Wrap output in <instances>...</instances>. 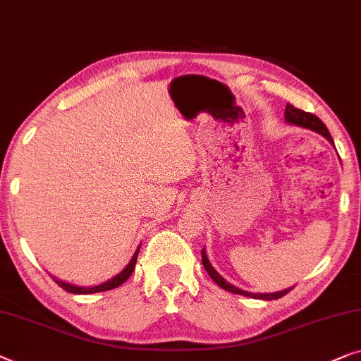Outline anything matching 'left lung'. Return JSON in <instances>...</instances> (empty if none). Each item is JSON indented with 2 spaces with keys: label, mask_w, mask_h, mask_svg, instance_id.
Wrapping results in <instances>:
<instances>
[{
  "label": "left lung",
  "mask_w": 361,
  "mask_h": 361,
  "mask_svg": "<svg viewBox=\"0 0 361 361\" xmlns=\"http://www.w3.org/2000/svg\"><path fill=\"white\" fill-rule=\"evenodd\" d=\"M285 120L286 123L290 125H296V127H302V128H310L312 132L322 135L324 138H327L329 142L334 145V140L331 137V133H329V130L326 125L322 123V120L319 117H316L314 114H310V112H305L301 111V109H296L291 106V104H286V109H285ZM202 262H203V267L208 271V275L212 276V280L215 281L218 286H221L223 290L226 291H231V293H236V295H244V296H249V298H255V300H265V301H271V300H279V298L285 296L288 291H291L293 286H290V288L286 290H281V291H275V293H250V291H245L238 288V286H234L229 283L223 279L221 275L218 274V271L213 269V265L210 264V260L207 257V252L205 249L202 250Z\"/></svg>",
  "instance_id": "8db88e82"
}]
</instances>
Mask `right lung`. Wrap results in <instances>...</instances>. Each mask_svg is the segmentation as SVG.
<instances>
[{
    "label": "right lung",
    "mask_w": 361,
    "mask_h": 361,
    "mask_svg": "<svg viewBox=\"0 0 361 361\" xmlns=\"http://www.w3.org/2000/svg\"><path fill=\"white\" fill-rule=\"evenodd\" d=\"M142 245V244H140ZM140 245L135 250L132 260H130L127 267H125L120 274H117L114 279L104 281L101 285H96V286H78V285H73V283H68V281H63L60 279H56V276H51V279L55 280V283L61 286V288L66 290L68 293H75V295H91V293H101V291H107V290H114L117 288L123 283V281H127L130 279V275L133 274L135 270V265H137V257H138V252H140Z\"/></svg>",
    "instance_id": "1"
}]
</instances>
